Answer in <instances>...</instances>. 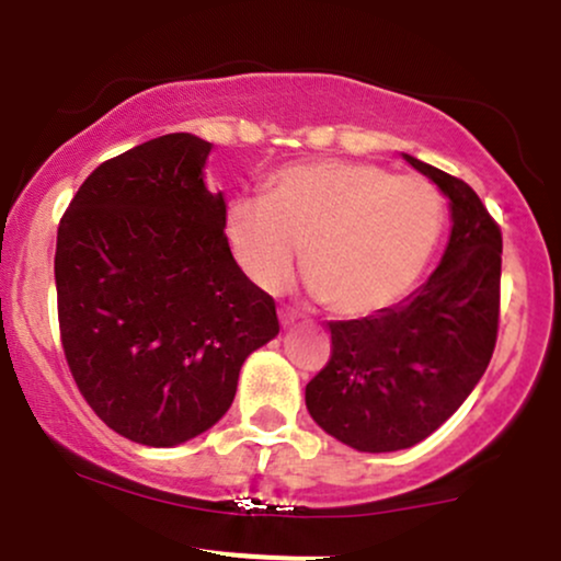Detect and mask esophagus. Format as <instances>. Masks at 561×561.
Segmentation results:
<instances>
[{"label":"esophagus","mask_w":561,"mask_h":561,"mask_svg":"<svg viewBox=\"0 0 561 561\" xmlns=\"http://www.w3.org/2000/svg\"><path fill=\"white\" fill-rule=\"evenodd\" d=\"M279 319H282V324H285V327L295 324V319H298V311H295V308L285 306V308H282V311H279Z\"/></svg>","instance_id":"esophagus-1"}]
</instances>
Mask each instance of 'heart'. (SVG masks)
Returning <instances> with one entry per match:
<instances>
[{"label": "heart", "instance_id": "b5f03b06", "mask_svg": "<svg viewBox=\"0 0 561 561\" xmlns=\"http://www.w3.org/2000/svg\"><path fill=\"white\" fill-rule=\"evenodd\" d=\"M446 203L420 176L362 160H308L272 173L259 195L229 199L224 234L253 285L279 293L302 274L337 317L398 302L433 261Z\"/></svg>", "mask_w": 561, "mask_h": 561}]
</instances>
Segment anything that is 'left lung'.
Wrapping results in <instances>:
<instances>
[{
	"label": "left lung",
	"mask_w": 561,
	"mask_h": 561,
	"mask_svg": "<svg viewBox=\"0 0 561 561\" xmlns=\"http://www.w3.org/2000/svg\"><path fill=\"white\" fill-rule=\"evenodd\" d=\"M405 160L450 199L446 255L398 306L330 321V362L306 385L313 422L369 454L411 448L433 435L485 375L499 337V224L467 182Z\"/></svg>",
	"instance_id": "1"
}]
</instances>
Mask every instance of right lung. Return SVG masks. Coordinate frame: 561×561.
Listing matches in <instances>:
<instances>
[{"label": "right lung", "instance_id": "add662e5", "mask_svg": "<svg viewBox=\"0 0 561 561\" xmlns=\"http://www.w3.org/2000/svg\"><path fill=\"white\" fill-rule=\"evenodd\" d=\"M210 141L165 134L100 163L57 227L60 343L107 427L179 446L221 420L244 358L279 332L274 298L231 255Z\"/></svg>", "mask_w": 561, "mask_h": 561}]
</instances>
